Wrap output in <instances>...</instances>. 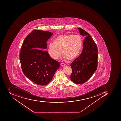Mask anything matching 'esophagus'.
I'll return each instance as SVG.
<instances>
[{"mask_svg":"<svg viewBox=\"0 0 121 121\" xmlns=\"http://www.w3.org/2000/svg\"><path fill=\"white\" fill-rule=\"evenodd\" d=\"M65 65H66L64 64V63H61L60 64V65L61 66H65Z\"/></svg>","mask_w":121,"mask_h":121,"instance_id":"34e87169","label":"esophagus"}]
</instances>
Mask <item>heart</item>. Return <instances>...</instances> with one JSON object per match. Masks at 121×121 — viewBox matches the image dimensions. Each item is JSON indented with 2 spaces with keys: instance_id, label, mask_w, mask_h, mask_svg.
<instances>
[{
  "instance_id": "1",
  "label": "heart",
  "mask_w": 121,
  "mask_h": 121,
  "mask_svg": "<svg viewBox=\"0 0 121 121\" xmlns=\"http://www.w3.org/2000/svg\"><path fill=\"white\" fill-rule=\"evenodd\" d=\"M82 45V38L79 35H62L56 38L53 43L49 45L48 52L51 57L57 59L60 51L69 60L75 59L79 55Z\"/></svg>"
}]
</instances>
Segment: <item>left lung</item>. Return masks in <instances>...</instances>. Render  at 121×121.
Wrapping results in <instances>:
<instances>
[{
  "label": "left lung",
  "instance_id": "obj_1",
  "mask_svg": "<svg viewBox=\"0 0 121 121\" xmlns=\"http://www.w3.org/2000/svg\"><path fill=\"white\" fill-rule=\"evenodd\" d=\"M78 29L80 35L86 37L83 41L82 53L71 64L70 79L74 83L82 84L87 82L97 69L98 49L89 33L83 29Z\"/></svg>",
  "mask_w": 121,
  "mask_h": 121
}]
</instances>
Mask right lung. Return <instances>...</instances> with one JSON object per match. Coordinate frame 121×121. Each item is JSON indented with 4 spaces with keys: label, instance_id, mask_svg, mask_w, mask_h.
<instances>
[{
    "label": "right lung",
    "instance_id": "add662e5",
    "mask_svg": "<svg viewBox=\"0 0 121 121\" xmlns=\"http://www.w3.org/2000/svg\"><path fill=\"white\" fill-rule=\"evenodd\" d=\"M52 35L49 31L34 30L27 35L22 46L19 57L22 71L37 85L49 84L60 66L59 63L44 50L47 48L46 42Z\"/></svg>",
    "mask_w": 121,
    "mask_h": 121
}]
</instances>
